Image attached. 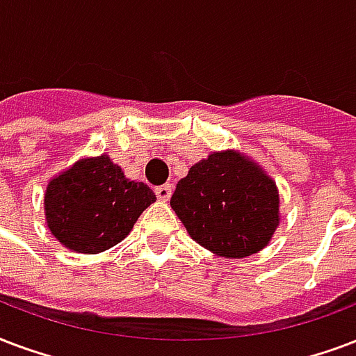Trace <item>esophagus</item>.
Masks as SVG:
<instances>
[{
	"instance_id": "1",
	"label": "esophagus",
	"mask_w": 356,
	"mask_h": 356,
	"mask_svg": "<svg viewBox=\"0 0 356 356\" xmlns=\"http://www.w3.org/2000/svg\"><path fill=\"white\" fill-rule=\"evenodd\" d=\"M156 195L159 200H168L170 195H172V186L170 184H163V186H157Z\"/></svg>"
}]
</instances>
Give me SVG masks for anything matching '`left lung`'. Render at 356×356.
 Here are the masks:
<instances>
[{
    "label": "left lung",
    "mask_w": 356,
    "mask_h": 356,
    "mask_svg": "<svg viewBox=\"0 0 356 356\" xmlns=\"http://www.w3.org/2000/svg\"><path fill=\"white\" fill-rule=\"evenodd\" d=\"M170 207L189 236L221 257L257 253L280 223L276 184L236 152L193 165L176 184Z\"/></svg>",
    "instance_id": "left-lung-1"
}]
</instances>
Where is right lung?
Instances as JSON below:
<instances>
[{
    "mask_svg": "<svg viewBox=\"0 0 356 356\" xmlns=\"http://www.w3.org/2000/svg\"><path fill=\"white\" fill-rule=\"evenodd\" d=\"M156 200L143 181H129L106 156L84 159L48 184L44 213L50 232L79 253H99L131 232Z\"/></svg>",
    "mask_w": 356,
    "mask_h": 356,
    "instance_id": "right-lung-1",
    "label": "right lung"
}]
</instances>
